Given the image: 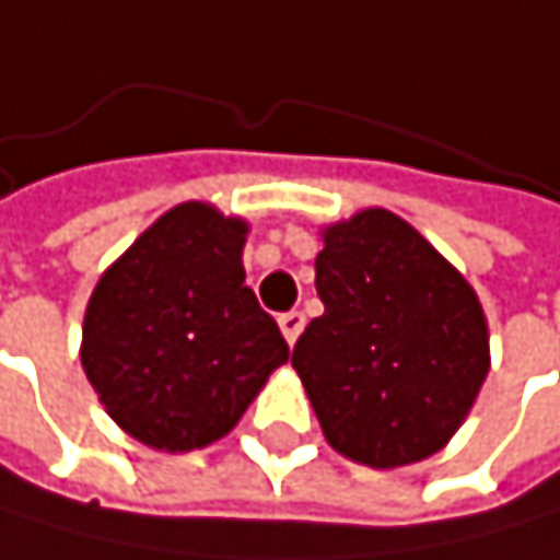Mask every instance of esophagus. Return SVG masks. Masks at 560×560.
<instances>
[{
	"label": "esophagus",
	"mask_w": 560,
	"mask_h": 560,
	"mask_svg": "<svg viewBox=\"0 0 560 560\" xmlns=\"http://www.w3.org/2000/svg\"><path fill=\"white\" fill-rule=\"evenodd\" d=\"M278 326H282V336L289 339V346H295V339L302 336V329H305V315L302 312H282L278 315Z\"/></svg>",
	"instance_id": "obj_1"
}]
</instances>
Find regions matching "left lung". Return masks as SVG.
Returning a JSON list of instances; mask_svg holds the SVG:
<instances>
[{
	"mask_svg": "<svg viewBox=\"0 0 560 560\" xmlns=\"http://www.w3.org/2000/svg\"><path fill=\"white\" fill-rule=\"evenodd\" d=\"M315 292L326 312L299 336L292 365L326 440L370 467L436 454L490 365L464 275L417 228L373 208L326 231Z\"/></svg>",
	"mask_w": 560,
	"mask_h": 560,
	"instance_id": "obj_1",
	"label": "left lung"
}]
</instances>
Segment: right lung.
<instances>
[{"instance_id":"add662e5","label":"right lung","mask_w":560,"mask_h":560,"mask_svg":"<svg viewBox=\"0 0 560 560\" xmlns=\"http://www.w3.org/2000/svg\"><path fill=\"white\" fill-rule=\"evenodd\" d=\"M248 224L187 201L103 271L83 318V370L133 440L184 454L242 420L289 359L245 285Z\"/></svg>"}]
</instances>
